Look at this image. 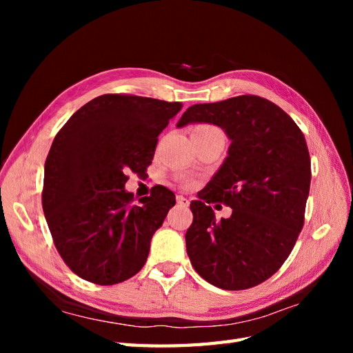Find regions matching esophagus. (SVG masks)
<instances>
[{
    "instance_id": "esophagus-1",
    "label": "esophagus",
    "mask_w": 353,
    "mask_h": 353,
    "mask_svg": "<svg viewBox=\"0 0 353 353\" xmlns=\"http://www.w3.org/2000/svg\"><path fill=\"white\" fill-rule=\"evenodd\" d=\"M176 203H178L179 206H183V208H187V206L190 205L188 199H185L184 196H178V197H176Z\"/></svg>"
}]
</instances>
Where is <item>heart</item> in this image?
I'll return each instance as SVG.
<instances>
[{"instance_id":"heart-1","label":"heart","mask_w":353,"mask_h":353,"mask_svg":"<svg viewBox=\"0 0 353 353\" xmlns=\"http://www.w3.org/2000/svg\"><path fill=\"white\" fill-rule=\"evenodd\" d=\"M213 131H219V130L215 126H210V125H200V126L194 128L193 134H205V132H213Z\"/></svg>"}]
</instances>
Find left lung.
<instances>
[{"mask_svg":"<svg viewBox=\"0 0 353 353\" xmlns=\"http://www.w3.org/2000/svg\"><path fill=\"white\" fill-rule=\"evenodd\" d=\"M212 123L230 138L228 156L190 205L187 253L197 274L223 290H244L268 280L293 250L302 231L311 185V157L302 131L279 105L239 95L194 104L176 126ZM233 209L216 220L209 202Z\"/></svg>","mask_w":353,"mask_h":353,"instance_id":"obj_1","label":"left lung"}]
</instances>
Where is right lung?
Instances as JSON below:
<instances>
[{
  "label": "right lung",
  "mask_w": 353,
  "mask_h": 353,
  "mask_svg": "<svg viewBox=\"0 0 353 353\" xmlns=\"http://www.w3.org/2000/svg\"><path fill=\"white\" fill-rule=\"evenodd\" d=\"M137 95L104 94L74 112L51 144L42 209L56 248L81 279L112 285L140 271L175 194L159 185L134 201L126 172H144L157 137L181 110Z\"/></svg>",
  "instance_id": "1"
}]
</instances>
